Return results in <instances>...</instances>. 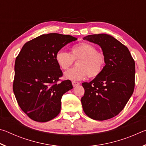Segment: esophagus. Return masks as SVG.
<instances>
[{"mask_svg": "<svg viewBox=\"0 0 146 146\" xmlns=\"http://www.w3.org/2000/svg\"><path fill=\"white\" fill-rule=\"evenodd\" d=\"M72 84H73V87H75V86L80 84V82H76V81H72Z\"/></svg>", "mask_w": 146, "mask_h": 146, "instance_id": "34e87169", "label": "esophagus"}]
</instances>
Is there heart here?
I'll return each instance as SVG.
<instances>
[{"label":"heart","mask_w":146,"mask_h":146,"mask_svg":"<svg viewBox=\"0 0 146 146\" xmlns=\"http://www.w3.org/2000/svg\"><path fill=\"white\" fill-rule=\"evenodd\" d=\"M55 60L58 66L66 70L78 61V67L71 69L64 73L66 78L71 80H82L88 76L93 78L99 76L102 72L106 62L105 54L97 51L93 44L82 42L71 47L70 53L65 51H58Z\"/></svg>","instance_id":"heart-1"}]
</instances>
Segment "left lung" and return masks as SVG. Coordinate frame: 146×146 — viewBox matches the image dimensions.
Here are the masks:
<instances>
[{
    "instance_id": "obj_1",
    "label": "left lung",
    "mask_w": 146,
    "mask_h": 146,
    "mask_svg": "<svg viewBox=\"0 0 146 146\" xmlns=\"http://www.w3.org/2000/svg\"><path fill=\"white\" fill-rule=\"evenodd\" d=\"M84 40L99 45L106 62L99 76L82 83L83 110L92 119H110L124 108L134 91L135 60L127 47L109 35H90Z\"/></svg>"
}]
</instances>
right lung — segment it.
<instances>
[{"instance_id":"obj_1","label":"right lung","mask_w":146,"mask_h":146,"mask_svg":"<svg viewBox=\"0 0 146 146\" xmlns=\"http://www.w3.org/2000/svg\"><path fill=\"white\" fill-rule=\"evenodd\" d=\"M77 38L59 33L43 34L24 44L15 63L13 93L21 110L39 122L53 119L60 111L61 98L73 88L61 80L56 53Z\"/></svg>"}]
</instances>
